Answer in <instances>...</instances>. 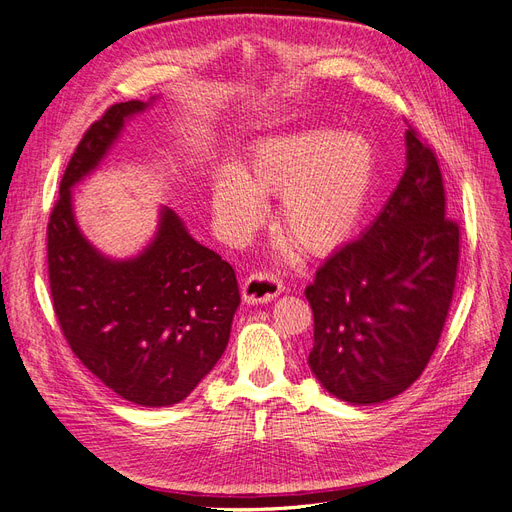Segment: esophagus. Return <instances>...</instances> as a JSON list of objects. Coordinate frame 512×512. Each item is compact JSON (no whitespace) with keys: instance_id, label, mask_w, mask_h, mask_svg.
<instances>
[{"instance_id":"esophagus-1","label":"esophagus","mask_w":512,"mask_h":512,"mask_svg":"<svg viewBox=\"0 0 512 512\" xmlns=\"http://www.w3.org/2000/svg\"><path fill=\"white\" fill-rule=\"evenodd\" d=\"M282 292H284L282 282L277 280L273 273H265V271H256L250 277H245V282L241 286V297L247 305L269 303Z\"/></svg>"}]
</instances>
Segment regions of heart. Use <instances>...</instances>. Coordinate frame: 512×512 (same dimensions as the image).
Masks as SVG:
<instances>
[{
  "mask_svg": "<svg viewBox=\"0 0 512 512\" xmlns=\"http://www.w3.org/2000/svg\"><path fill=\"white\" fill-rule=\"evenodd\" d=\"M376 175V149L359 132L301 130L254 147L245 168L222 166L213 211L224 237L241 243L280 196L277 224L307 254H327L359 224Z\"/></svg>",
  "mask_w": 512,
  "mask_h": 512,
  "instance_id": "heart-1",
  "label": "heart"
}]
</instances>
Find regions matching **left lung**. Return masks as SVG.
Here are the masks:
<instances>
[{
	"instance_id": "1",
	"label": "left lung",
	"mask_w": 512,
	"mask_h": 512,
	"mask_svg": "<svg viewBox=\"0 0 512 512\" xmlns=\"http://www.w3.org/2000/svg\"><path fill=\"white\" fill-rule=\"evenodd\" d=\"M436 153L410 128L406 170L378 218L316 271L309 367L352 406L382 404L423 374L451 309L459 226L444 218Z\"/></svg>"
}]
</instances>
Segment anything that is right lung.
<instances>
[{
    "instance_id": "right-lung-1",
    "label": "right lung",
    "mask_w": 512,
    "mask_h": 512,
    "mask_svg": "<svg viewBox=\"0 0 512 512\" xmlns=\"http://www.w3.org/2000/svg\"><path fill=\"white\" fill-rule=\"evenodd\" d=\"M151 104H113L81 138L46 228L55 316L72 352L119 397L147 408L188 397L220 361L241 303L237 277L162 207L141 254L108 258L74 218L72 188L94 173L126 121Z\"/></svg>"
}]
</instances>
